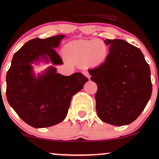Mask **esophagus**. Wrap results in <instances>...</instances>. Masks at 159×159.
Wrapping results in <instances>:
<instances>
[{
	"mask_svg": "<svg viewBox=\"0 0 159 159\" xmlns=\"http://www.w3.org/2000/svg\"><path fill=\"white\" fill-rule=\"evenodd\" d=\"M84 75H85L86 77L88 78V79H90V75H89V73L88 72V71H84Z\"/></svg>",
	"mask_w": 159,
	"mask_h": 159,
	"instance_id": "1",
	"label": "esophagus"
}]
</instances>
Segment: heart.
<instances>
[{
	"label": "heart",
	"mask_w": 159,
	"mask_h": 159,
	"mask_svg": "<svg viewBox=\"0 0 159 159\" xmlns=\"http://www.w3.org/2000/svg\"><path fill=\"white\" fill-rule=\"evenodd\" d=\"M66 55L76 61H88L92 65H98L106 59L108 47L102 40H78L71 41L65 47Z\"/></svg>",
	"instance_id": "heart-1"
}]
</instances>
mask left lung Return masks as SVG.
I'll return each instance as SVG.
<instances>
[{
	"instance_id": "1",
	"label": "left lung",
	"mask_w": 159,
	"mask_h": 159,
	"mask_svg": "<svg viewBox=\"0 0 159 159\" xmlns=\"http://www.w3.org/2000/svg\"><path fill=\"white\" fill-rule=\"evenodd\" d=\"M109 45L105 61L88 70L97 84L96 111L104 122L115 126L133 122L152 93L151 70L140 49L125 40L104 41Z\"/></svg>"
}]
</instances>
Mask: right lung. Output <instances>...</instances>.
Instances as JSON below:
<instances>
[{
	"label": "right lung",
	"mask_w": 159,
	"mask_h": 159,
	"mask_svg": "<svg viewBox=\"0 0 159 159\" xmlns=\"http://www.w3.org/2000/svg\"><path fill=\"white\" fill-rule=\"evenodd\" d=\"M63 34L46 39L34 38L25 43L13 56L6 75V97L22 120L34 128L55 125L66 118L71 98L81 90L88 79L81 73L64 76L48 67L35 77L32 64L45 60L62 64L56 51Z\"/></svg>",
	"instance_id": "1"
}]
</instances>
